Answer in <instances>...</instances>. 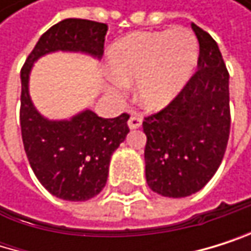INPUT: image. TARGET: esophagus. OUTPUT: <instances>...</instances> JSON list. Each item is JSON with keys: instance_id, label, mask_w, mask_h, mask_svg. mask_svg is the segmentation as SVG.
Returning a JSON list of instances; mask_svg holds the SVG:
<instances>
[{"instance_id": "esophagus-1", "label": "esophagus", "mask_w": 251, "mask_h": 251, "mask_svg": "<svg viewBox=\"0 0 251 251\" xmlns=\"http://www.w3.org/2000/svg\"><path fill=\"white\" fill-rule=\"evenodd\" d=\"M141 122H143V117L140 114H132L129 117V120H128V126L131 129H137V128L141 126Z\"/></svg>"}]
</instances>
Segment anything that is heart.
I'll return each instance as SVG.
<instances>
[{
	"label": "heart",
	"mask_w": 251,
	"mask_h": 251,
	"mask_svg": "<svg viewBox=\"0 0 251 251\" xmlns=\"http://www.w3.org/2000/svg\"><path fill=\"white\" fill-rule=\"evenodd\" d=\"M199 60V40L187 26L134 33L110 50L114 89L137 79V98L143 107L161 110L180 93Z\"/></svg>",
	"instance_id": "heart-1"
}]
</instances>
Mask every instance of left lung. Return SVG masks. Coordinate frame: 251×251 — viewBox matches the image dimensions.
I'll use <instances>...</instances> for the list:
<instances>
[{
  "label": "left lung",
  "mask_w": 251,
  "mask_h": 251,
  "mask_svg": "<svg viewBox=\"0 0 251 251\" xmlns=\"http://www.w3.org/2000/svg\"><path fill=\"white\" fill-rule=\"evenodd\" d=\"M197 71L161 111L144 117L146 180L164 197L203 188L223 161L230 132L229 72L217 42L196 24Z\"/></svg>",
  "instance_id": "1"
}]
</instances>
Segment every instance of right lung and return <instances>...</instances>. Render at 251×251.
<instances>
[{
	"label": "right lung",
	"instance_id": "1",
	"mask_svg": "<svg viewBox=\"0 0 251 251\" xmlns=\"http://www.w3.org/2000/svg\"><path fill=\"white\" fill-rule=\"evenodd\" d=\"M107 30V24L64 19L42 34L21 71L24 149L40 184L63 200L84 201L102 191L111 155L129 132V114L102 119L85 110L69 120H50L34 108L28 79L34 61L50 52H85L100 58Z\"/></svg>",
	"mask_w": 251,
	"mask_h": 251
}]
</instances>
